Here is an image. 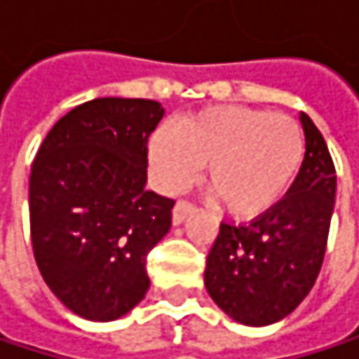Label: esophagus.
Wrapping results in <instances>:
<instances>
[{
  "mask_svg": "<svg viewBox=\"0 0 359 359\" xmlns=\"http://www.w3.org/2000/svg\"><path fill=\"white\" fill-rule=\"evenodd\" d=\"M191 212H193V203H189V201L180 199V201H177L175 210H172V222H175V224H180V222H182Z\"/></svg>",
  "mask_w": 359,
  "mask_h": 359,
  "instance_id": "esophagus-1",
  "label": "esophagus"
}]
</instances>
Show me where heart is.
Instances as JSON below:
<instances>
[{
	"instance_id": "obj_1",
	"label": "heart",
	"mask_w": 359,
	"mask_h": 359,
	"mask_svg": "<svg viewBox=\"0 0 359 359\" xmlns=\"http://www.w3.org/2000/svg\"><path fill=\"white\" fill-rule=\"evenodd\" d=\"M306 154L304 130L287 114L216 106L160 126L149 162L166 191H180L208 166V191L235 218L272 210L295 180Z\"/></svg>"
}]
</instances>
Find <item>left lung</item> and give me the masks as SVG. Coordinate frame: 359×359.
Instances as JSON below:
<instances>
[{"mask_svg": "<svg viewBox=\"0 0 359 359\" xmlns=\"http://www.w3.org/2000/svg\"><path fill=\"white\" fill-rule=\"evenodd\" d=\"M302 168L285 197L250 224H220L203 283L214 304L245 326L289 316L314 287L323 266L337 175L326 141L308 114Z\"/></svg>", "mask_w": 359, "mask_h": 359, "instance_id": "1", "label": "left lung"}]
</instances>
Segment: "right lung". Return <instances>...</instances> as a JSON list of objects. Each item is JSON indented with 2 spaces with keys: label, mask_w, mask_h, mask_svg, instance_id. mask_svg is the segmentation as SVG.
<instances>
[{
  "label": "right lung",
  "mask_w": 359,
  "mask_h": 359,
  "mask_svg": "<svg viewBox=\"0 0 359 359\" xmlns=\"http://www.w3.org/2000/svg\"><path fill=\"white\" fill-rule=\"evenodd\" d=\"M151 100L100 97L62 116L29 180L31 241L51 293L76 316L109 323L147 293V253L170 231L175 201L145 189Z\"/></svg>",
  "instance_id": "1"
}]
</instances>
